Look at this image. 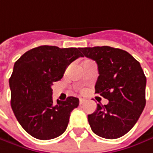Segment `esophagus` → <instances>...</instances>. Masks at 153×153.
<instances>
[{"instance_id":"esophagus-1","label":"esophagus","mask_w":153,"mask_h":153,"mask_svg":"<svg viewBox=\"0 0 153 153\" xmlns=\"http://www.w3.org/2000/svg\"><path fill=\"white\" fill-rule=\"evenodd\" d=\"M87 100L86 99H83V98H79V104H82L86 102Z\"/></svg>"}]
</instances>
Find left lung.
I'll use <instances>...</instances> for the list:
<instances>
[{"instance_id":"obj_1","label":"left lung","mask_w":153,"mask_h":153,"mask_svg":"<svg viewBox=\"0 0 153 153\" xmlns=\"http://www.w3.org/2000/svg\"><path fill=\"white\" fill-rule=\"evenodd\" d=\"M83 57L97 63L95 93L108 100L88 116L94 133L108 139L123 137L137 122L146 106V77L139 62L121 49L80 48Z\"/></svg>"}]
</instances>
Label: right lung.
Returning <instances> with one entry per match:
<instances>
[{
    "label": "right lung",
    "mask_w": 153,
    "mask_h": 153,
    "mask_svg": "<svg viewBox=\"0 0 153 153\" xmlns=\"http://www.w3.org/2000/svg\"><path fill=\"white\" fill-rule=\"evenodd\" d=\"M79 57L80 48L42 45L26 51L15 63L9 79L11 108L24 131L40 140L63 134L79 99L69 96L53 102L51 86Z\"/></svg>",
    "instance_id": "obj_1"
}]
</instances>
